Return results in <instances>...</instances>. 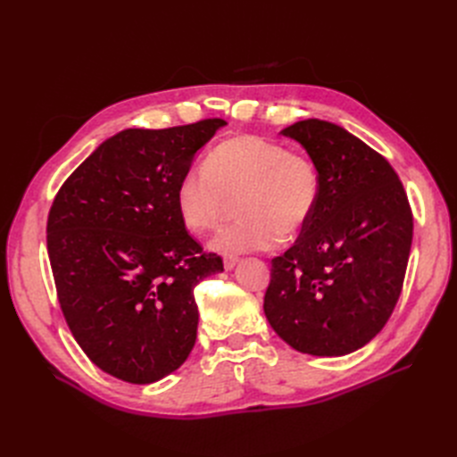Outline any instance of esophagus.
Listing matches in <instances>:
<instances>
[{
    "label": "esophagus",
    "mask_w": 457,
    "mask_h": 457,
    "mask_svg": "<svg viewBox=\"0 0 457 457\" xmlns=\"http://www.w3.org/2000/svg\"><path fill=\"white\" fill-rule=\"evenodd\" d=\"M238 261H240L238 257H232V255H225V257H223V262H225V269H227V270H232L234 267H237V265H238Z\"/></svg>",
    "instance_id": "esophagus-1"
}]
</instances>
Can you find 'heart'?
Wrapping results in <instances>:
<instances>
[{"mask_svg": "<svg viewBox=\"0 0 457 457\" xmlns=\"http://www.w3.org/2000/svg\"><path fill=\"white\" fill-rule=\"evenodd\" d=\"M318 195L320 179L305 154L257 135H238L213 146L204 168L181 177L175 200L185 227L205 232L219 225L228 200L238 196L242 219L219 230L210 245L223 253H245L270 250L282 234H297L311 219Z\"/></svg>", "mask_w": 457, "mask_h": 457, "instance_id": "heart-1", "label": "heart"}]
</instances>
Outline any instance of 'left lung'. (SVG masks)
I'll return each mask as SVG.
<instances>
[{
    "label": "left lung",
    "mask_w": 457,
    "mask_h": 457,
    "mask_svg": "<svg viewBox=\"0 0 457 457\" xmlns=\"http://www.w3.org/2000/svg\"><path fill=\"white\" fill-rule=\"evenodd\" d=\"M307 150L320 195L289 250L272 259L265 316L289 347L343 356L376 337L403 292L413 219L376 150L324 120L280 131Z\"/></svg>",
    "instance_id": "obj_1"
}]
</instances>
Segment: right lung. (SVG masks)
<instances>
[{
    "label": "right lung",
    "mask_w": 457,
    "mask_h": 457,
    "mask_svg": "<svg viewBox=\"0 0 457 457\" xmlns=\"http://www.w3.org/2000/svg\"><path fill=\"white\" fill-rule=\"evenodd\" d=\"M225 120L123 129L66 179L47 252L66 324L89 361L121 381L170 376L196 343L195 286L223 270L177 210V185Z\"/></svg>",
    "instance_id": "right-lung-1"
}]
</instances>
